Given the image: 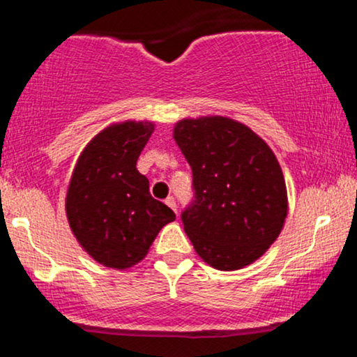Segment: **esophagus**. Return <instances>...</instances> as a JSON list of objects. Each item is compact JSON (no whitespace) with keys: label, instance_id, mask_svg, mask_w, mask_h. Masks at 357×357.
<instances>
[{"label":"esophagus","instance_id":"obj_1","mask_svg":"<svg viewBox=\"0 0 357 357\" xmlns=\"http://www.w3.org/2000/svg\"><path fill=\"white\" fill-rule=\"evenodd\" d=\"M167 206L171 208V210H173L174 213H178V204H176V199L173 198V196H167L166 198V202H165Z\"/></svg>","mask_w":357,"mask_h":357}]
</instances>
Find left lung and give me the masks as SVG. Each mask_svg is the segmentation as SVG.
Wrapping results in <instances>:
<instances>
[{"label": "left lung", "instance_id": "8db88e82", "mask_svg": "<svg viewBox=\"0 0 357 357\" xmlns=\"http://www.w3.org/2000/svg\"><path fill=\"white\" fill-rule=\"evenodd\" d=\"M174 141L190 162L195 199L184 231L213 268L238 270L267 252L284 228V173L267 142L233 119H183Z\"/></svg>", "mask_w": 357, "mask_h": 357}]
</instances>
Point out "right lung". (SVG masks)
Masks as SVG:
<instances>
[{
	"label": "right lung",
	"instance_id": "1",
	"mask_svg": "<svg viewBox=\"0 0 357 357\" xmlns=\"http://www.w3.org/2000/svg\"><path fill=\"white\" fill-rule=\"evenodd\" d=\"M153 122L110 124L85 146L65 198L68 225L80 247L105 267L124 270L147 255L174 211L149 192L137 171Z\"/></svg>",
	"mask_w": 357,
	"mask_h": 357
}]
</instances>
